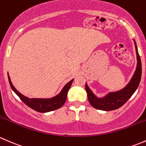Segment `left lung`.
Masks as SVG:
<instances>
[{"label": "left lung", "instance_id": "left-lung-1", "mask_svg": "<svg viewBox=\"0 0 146 146\" xmlns=\"http://www.w3.org/2000/svg\"><path fill=\"white\" fill-rule=\"evenodd\" d=\"M133 41L136 48L137 64L133 76L124 88L119 91L108 93L104 97L98 98L93 93L91 88L88 87V84L86 83L85 88L87 93L88 100L90 104L96 109L104 111H110L118 109L127 103V100L131 97V96L134 94L139 87V83L141 82L142 67H141V61L138 52L136 43L134 39Z\"/></svg>", "mask_w": 146, "mask_h": 146}]
</instances>
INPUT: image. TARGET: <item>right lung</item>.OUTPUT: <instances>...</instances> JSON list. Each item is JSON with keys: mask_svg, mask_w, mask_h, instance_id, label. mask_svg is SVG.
Segmentation results:
<instances>
[{"mask_svg": "<svg viewBox=\"0 0 146 146\" xmlns=\"http://www.w3.org/2000/svg\"><path fill=\"white\" fill-rule=\"evenodd\" d=\"M7 76H8L9 83H10L13 91L19 96V98L27 106L38 112H48L60 108L64 104L66 100H67V93H68L69 89L71 87L74 80V79H72L68 83L66 84V85L63 87L60 92L54 97L50 98H29L27 96L22 95L16 89L15 87L13 85L8 74H7Z\"/></svg>", "mask_w": 146, "mask_h": 146, "instance_id": "right-lung-1", "label": "right lung"}]
</instances>
